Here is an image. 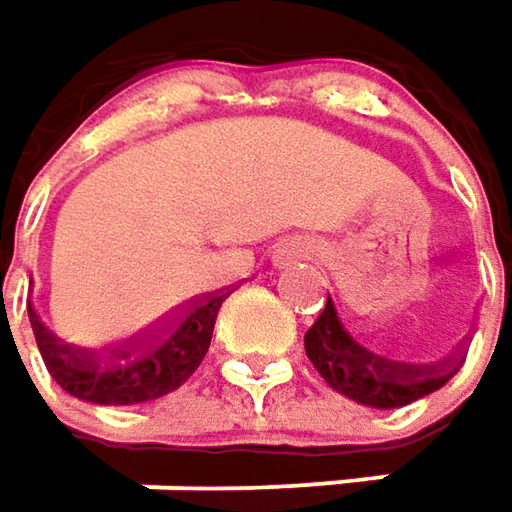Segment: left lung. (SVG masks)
<instances>
[{
	"label": "left lung",
	"instance_id": "left-lung-1",
	"mask_svg": "<svg viewBox=\"0 0 512 512\" xmlns=\"http://www.w3.org/2000/svg\"><path fill=\"white\" fill-rule=\"evenodd\" d=\"M306 354L328 385L368 408H402L428 397L448 382L465 357L442 362H408L357 343L328 303L317 323L306 331Z\"/></svg>",
	"mask_w": 512,
	"mask_h": 512
}]
</instances>
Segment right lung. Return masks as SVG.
I'll return each instance as SVG.
<instances>
[{"label":"right lung","instance_id":"obj_1","mask_svg":"<svg viewBox=\"0 0 512 512\" xmlns=\"http://www.w3.org/2000/svg\"><path fill=\"white\" fill-rule=\"evenodd\" d=\"M226 297L229 291L195 297L107 351L64 343L30 306V300L27 314L50 377L70 397L96 405H138L178 391L198 371Z\"/></svg>","mask_w":512,"mask_h":512}]
</instances>
